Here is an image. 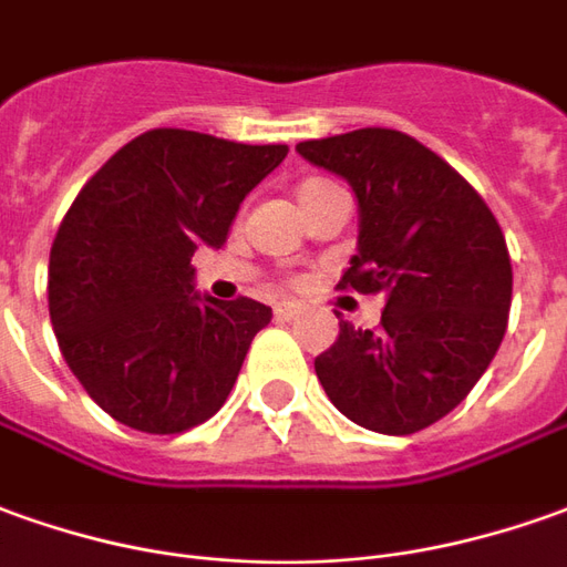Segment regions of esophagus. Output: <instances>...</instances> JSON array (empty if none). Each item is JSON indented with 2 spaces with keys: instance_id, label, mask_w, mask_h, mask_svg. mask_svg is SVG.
I'll return each instance as SVG.
<instances>
[{
  "instance_id": "esophagus-1",
  "label": "esophagus",
  "mask_w": 567,
  "mask_h": 567,
  "mask_svg": "<svg viewBox=\"0 0 567 567\" xmlns=\"http://www.w3.org/2000/svg\"><path fill=\"white\" fill-rule=\"evenodd\" d=\"M299 311H302V306H296V302H280V306H275V318L277 321H292Z\"/></svg>"
}]
</instances>
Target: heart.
<instances>
[{"instance_id":"b5f03b06","label":"heart","mask_w":567,"mask_h":567,"mask_svg":"<svg viewBox=\"0 0 567 567\" xmlns=\"http://www.w3.org/2000/svg\"><path fill=\"white\" fill-rule=\"evenodd\" d=\"M318 185H327V182H306V185H302V190H308V187H318ZM302 190H299V194H302Z\"/></svg>"}]
</instances>
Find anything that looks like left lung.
Returning <instances> with one entry per match:
<instances>
[{"instance_id":"8db88e82","label":"left lung","mask_w":567,"mask_h":567,"mask_svg":"<svg viewBox=\"0 0 567 567\" xmlns=\"http://www.w3.org/2000/svg\"><path fill=\"white\" fill-rule=\"evenodd\" d=\"M296 151L346 178L358 200V252L342 284L385 292L377 330L339 321L336 342L315 358L323 392L382 435L439 423L506 333L513 265L497 218L460 172L395 128H354Z\"/></svg>"}]
</instances>
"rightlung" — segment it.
<instances>
[{
    "instance_id": "right-lung-1",
    "label": "right lung",
    "mask_w": 567,
    "mask_h": 567,
    "mask_svg": "<svg viewBox=\"0 0 567 567\" xmlns=\"http://www.w3.org/2000/svg\"><path fill=\"white\" fill-rule=\"evenodd\" d=\"M284 157L287 144L154 128L73 200L49 259V315L73 377L116 423L175 435L231 395L271 308L200 292L190 256L225 246L246 194Z\"/></svg>"
}]
</instances>
